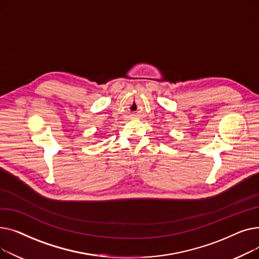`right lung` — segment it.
<instances>
[{
    "label": "right lung",
    "instance_id": "right-lung-1",
    "mask_svg": "<svg viewBox=\"0 0 259 259\" xmlns=\"http://www.w3.org/2000/svg\"><path fill=\"white\" fill-rule=\"evenodd\" d=\"M94 135H97V134H94Z\"/></svg>",
    "mask_w": 259,
    "mask_h": 259
}]
</instances>
